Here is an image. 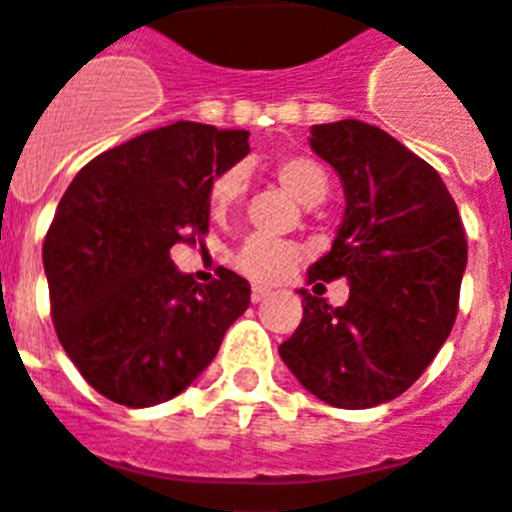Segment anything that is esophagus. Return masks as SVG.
I'll use <instances>...</instances> for the list:
<instances>
[{"label": "esophagus", "instance_id": "1", "mask_svg": "<svg viewBox=\"0 0 512 512\" xmlns=\"http://www.w3.org/2000/svg\"><path fill=\"white\" fill-rule=\"evenodd\" d=\"M268 295H271V287H263V284H255V287H252V303H263Z\"/></svg>", "mask_w": 512, "mask_h": 512}]
</instances>
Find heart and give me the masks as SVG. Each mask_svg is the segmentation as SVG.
Here are the masks:
<instances>
[{"label": "heart", "mask_w": 512, "mask_h": 512, "mask_svg": "<svg viewBox=\"0 0 512 512\" xmlns=\"http://www.w3.org/2000/svg\"><path fill=\"white\" fill-rule=\"evenodd\" d=\"M271 175L276 183L295 196L305 207H316L327 199L329 175L313 156L305 154H281L271 162ZM244 193V175L236 167L223 170L209 183V209L215 217H225ZM303 260V247L295 241L273 239L252 233L241 241V247L233 252L236 271L244 273L252 281H279L284 279L297 263Z\"/></svg>", "instance_id": "obj_1"}]
</instances>
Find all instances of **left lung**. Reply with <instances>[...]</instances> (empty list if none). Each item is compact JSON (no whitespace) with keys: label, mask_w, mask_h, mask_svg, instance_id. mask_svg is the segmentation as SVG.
<instances>
[{"label":"left lung","mask_w":512,"mask_h":512,"mask_svg":"<svg viewBox=\"0 0 512 512\" xmlns=\"http://www.w3.org/2000/svg\"><path fill=\"white\" fill-rule=\"evenodd\" d=\"M311 148L340 175L345 217L308 284L345 279L350 297L332 308L300 289L279 356L329 406L369 409L412 388L452 332L468 239L441 175L380 127L313 124Z\"/></svg>","instance_id":"8db88e82"}]
</instances>
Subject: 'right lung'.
I'll return each mask as SVG.
<instances>
[{
  "mask_svg": "<svg viewBox=\"0 0 512 512\" xmlns=\"http://www.w3.org/2000/svg\"><path fill=\"white\" fill-rule=\"evenodd\" d=\"M249 132L175 122L108 148L63 193L42 260L58 340L116 404L183 393L249 308V281L180 273L175 244H204L209 183L249 154Z\"/></svg>",
  "mask_w": 512,
  "mask_h": 512,
  "instance_id": "obj_1",
  "label": "right lung"
}]
</instances>
